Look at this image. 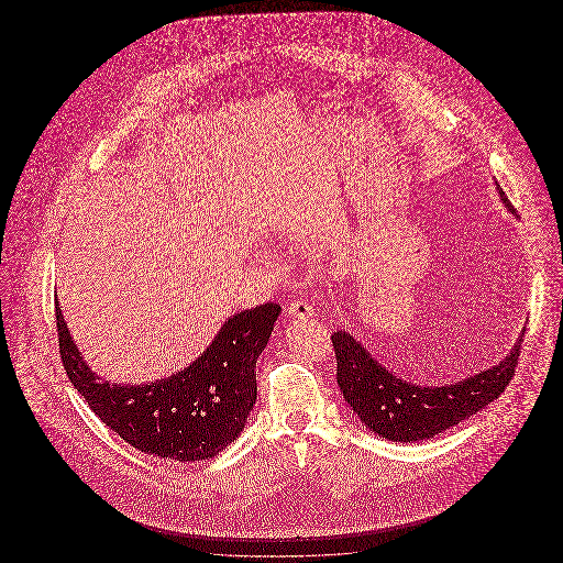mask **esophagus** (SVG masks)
Listing matches in <instances>:
<instances>
[{"label": "esophagus", "mask_w": 563, "mask_h": 563, "mask_svg": "<svg viewBox=\"0 0 563 563\" xmlns=\"http://www.w3.org/2000/svg\"><path fill=\"white\" fill-rule=\"evenodd\" d=\"M285 310H287V317H291V319H312L314 317V308L303 299L287 303Z\"/></svg>", "instance_id": "1"}]
</instances>
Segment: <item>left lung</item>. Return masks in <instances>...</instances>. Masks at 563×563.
Segmentation results:
<instances>
[{"instance_id": "obj_1", "label": "left lung", "mask_w": 563, "mask_h": 563, "mask_svg": "<svg viewBox=\"0 0 563 563\" xmlns=\"http://www.w3.org/2000/svg\"><path fill=\"white\" fill-rule=\"evenodd\" d=\"M498 194L503 205L515 213L500 186ZM523 331L498 365L445 386L405 382L382 367L349 331H335L331 342L338 361V386L361 422L382 439L401 443L432 439L482 411L505 393L515 375Z\"/></svg>"}]
</instances>
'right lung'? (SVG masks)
I'll use <instances>...</instances> for the list:
<instances>
[{"label":"right lung","instance_id":"right-lung-1","mask_svg":"<svg viewBox=\"0 0 563 563\" xmlns=\"http://www.w3.org/2000/svg\"><path fill=\"white\" fill-rule=\"evenodd\" d=\"M56 331L63 367L76 390L134 450L177 462L209 460L244 429L257 399V358L268 346L278 303L230 317L211 346L177 374L147 384H109L81 358L63 312Z\"/></svg>","mask_w":563,"mask_h":563}]
</instances>
